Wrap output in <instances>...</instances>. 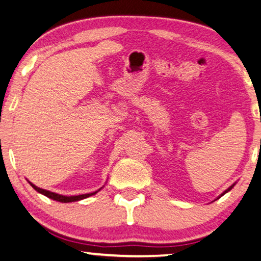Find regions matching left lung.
<instances>
[{
    "label": "left lung",
    "instance_id": "8db88e82",
    "mask_svg": "<svg viewBox=\"0 0 261 261\" xmlns=\"http://www.w3.org/2000/svg\"><path fill=\"white\" fill-rule=\"evenodd\" d=\"M233 186H234V184H233V185H232V186H230V188H228V189H227V190H225V191H224V192H223V193H221V194H220V196H219V197H218V198H220V197H223V196H224V194H225V193H227V192H228V191H230V190H232V188H233ZM218 198H217V199H218Z\"/></svg>",
    "mask_w": 261,
    "mask_h": 261
}]
</instances>
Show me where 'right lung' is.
Listing matches in <instances>:
<instances>
[{
	"instance_id": "1",
	"label": "right lung",
	"mask_w": 261,
	"mask_h": 261,
	"mask_svg": "<svg viewBox=\"0 0 261 261\" xmlns=\"http://www.w3.org/2000/svg\"><path fill=\"white\" fill-rule=\"evenodd\" d=\"M28 182H29L31 186H33L35 190H36L37 192L42 193V194H43V196L50 198V199H54V200H56V201H61V203H71V201H79V200H82V199H85V198H88V197H90V196H93V194H96L97 192L99 191L100 189H102V188H100L98 191H95V192H92V193L79 194V196H62V194H58V193L51 192V191H46V190H44V189L37 188L36 185H34L33 182H30L29 180H28Z\"/></svg>"
}]
</instances>
